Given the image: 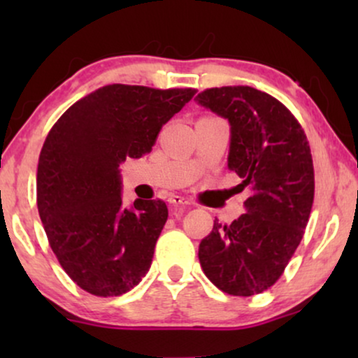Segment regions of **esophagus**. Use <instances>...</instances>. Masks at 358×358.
<instances>
[{
  "mask_svg": "<svg viewBox=\"0 0 358 358\" xmlns=\"http://www.w3.org/2000/svg\"><path fill=\"white\" fill-rule=\"evenodd\" d=\"M169 203H173L174 207H179V205H180V207H185V205H189L190 202H189V200L185 199V197H182V195L173 194V195H171V197H169Z\"/></svg>",
  "mask_w": 358,
  "mask_h": 358,
  "instance_id": "34e87169",
  "label": "esophagus"
}]
</instances>
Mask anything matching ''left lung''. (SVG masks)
Returning a JSON list of instances; mask_svg holds the SVG:
<instances>
[{
  "instance_id": "8db88e82",
  "label": "left lung",
  "mask_w": 358,
  "mask_h": 358,
  "mask_svg": "<svg viewBox=\"0 0 358 358\" xmlns=\"http://www.w3.org/2000/svg\"><path fill=\"white\" fill-rule=\"evenodd\" d=\"M195 101L228 119V168L249 189L246 213L231 224L217 220L202 239L200 266L228 295H257L280 278L305 234L315 199L310 143L295 115L267 92L223 86Z\"/></svg>"
}]
</instances>
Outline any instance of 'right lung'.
Instances as JSON below:
<instances>
[{
  "label": "right lung",
  "instance_id": "right-lung-1",
  "mask_svg": "<svg viewBox=\"0 0 358 358\" xmlns=\"http://www.w3.org/2000/svg\"><path fill=\"white\" fill-rule=\"evenodd\" d=\"M195 90L109 85L75 102L48 131L37 168V208L52 251L96 296L138 285L168 220L163 200L122 205L119 166L150 153L161 127Z\"/></svg>",
  "mask_w": 358,
  "mask_h": 358
}]
</instances>
